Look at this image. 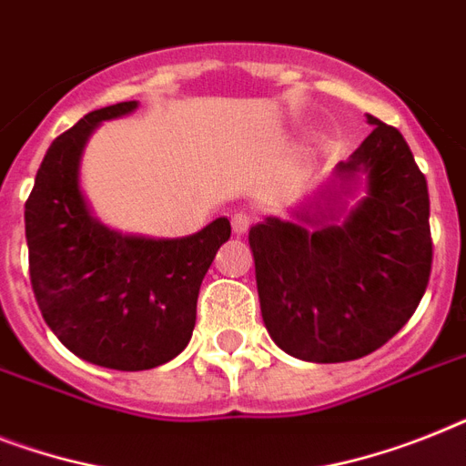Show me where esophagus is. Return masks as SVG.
Listing matches in <instances>:
<instances>
[{"instance_id":"1","label":"esophagus","mask_w":466,"mask_h":466,"mask_svg":"<svg viewBox=\"0 0 466 466\" xmlns=\"http://www.w3.org/2000/svg\"><path fill=\"white\" fill-rule=\"evenodd\" d=\"M252 221H255V217L248 214V211H236V214L230 217V224H233V230H236V233H245V230L252 226Z\"/></svg>"}]
</instances>
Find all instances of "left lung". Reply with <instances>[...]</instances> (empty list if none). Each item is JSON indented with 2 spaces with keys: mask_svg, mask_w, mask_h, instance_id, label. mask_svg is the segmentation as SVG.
<instances>
[{
  "mask_svg": "<svg viewBox=\"0 0 466 466\" xmlns=\"http://www.w3.org/2000/svg\"><path fill=\"white\" fill-rule=\"evenodd\" d=\"M369 123L374 130L338 167L340 178L369 176L367 198L343 224L307 233L267 218L249 230L264 324L279 348L307 362H350L386 345L431 276L426 176L398 128Z\"/></svg>",
  "mask_w": 466,
  "mask_h": 466,
  "instance_id": "obj_1",
  "label": "left lung"
}]
</instances>
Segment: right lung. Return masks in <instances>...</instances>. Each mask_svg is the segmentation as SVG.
<instances>
[{
	"mask_svg": "<svg viewBox=\"0 0 466 466\" xmlns=\"http://www.w3.org/2000/svg\"><path fill=\"white\" fill-rule=\"evenodd\" d=\"M137 102L90 111L42 159L25 202L30 286L54 336L87 362L118 371L155 369L190 343L198 295L228 218L180 240L123 238L90 217L78 187L83 145L99 121Z\"/></svg>",
	"mask_w": 466,
	"mask_h": 466,
	"instance_id": "obj_1",
	"label": "right lung"
}]
</instances>
